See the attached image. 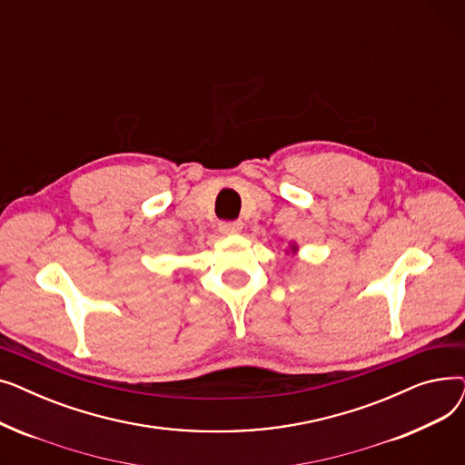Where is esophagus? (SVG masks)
Segmentation results:
<instances>
[{"mask_svg":"<svg viewBox=\"0 0 465 465\" xmlns=\"http://www.w3.org/2000/svg\"><path fill=\"white\" fill-rule=\"evenodd\" d=\"M241 228H242L241 220H223V223L218 224V230L223 233H237L241 232Z\"/></svg>","mask_w":465,"mask_h":465,"instance_id":"esophagus-1","label":"esophagus"}]
</instances>
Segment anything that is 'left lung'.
Listing matches in <instances>:
<instances>
[{
	"label": "left lung",
	"instance_id": "8db88e82",
	"mask_svg": "<svg viewBox=\"0 0 465 465\" xmlns=\"http://www.w3.org/2000/svg\"><path fill=\"white\" fill-rule=\"evenodd\" d=\"M294 249H296V247H294Z\"/></svg>",
	"mask_w": 465,
	"mask_h": 465
}]
</instances>
